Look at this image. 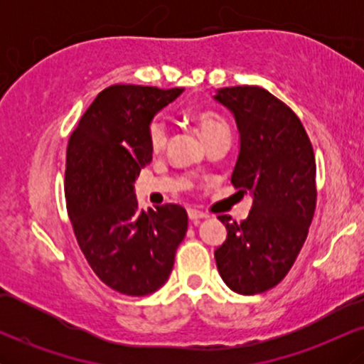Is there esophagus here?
<instances>
[{
  "label": "esophagus",
  "instance_id": "esophagus-1",
  "mask_svg": "<svg viewBox=\"0 0 364 364\" xmlns=\"http://www.w3.org/2000/svg\"><path fill=\"white\" fill-rule=\"evenodd\" d=\"M188 217H190L191 223H198V220L205 219L207 214H203V212L196 210V208H188Z\"/></svg>",
  "mask_w": 364,
  "mask_h": 364
}]
</instances>
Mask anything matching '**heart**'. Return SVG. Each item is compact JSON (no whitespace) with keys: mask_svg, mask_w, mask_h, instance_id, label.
Wrapping results in <instances>:
<instances>
[{"mask_svg":"<svg viewBox=\"0 0 364 364\" xmlns=\"http://www.w3.org/2000/svg\"><path fill=\"white\" fill-rule=\"evenodd\" d=\"M193 121L205 144L219 139V136H231V128H229L228 121L223 116L215 114V112L198 111L193 116ZM147 140L152 152H161L166 147V144H168V128H166L164 121L159 118L150 121L147 127Z\"/></svg>","mask_w":364,"mask_h":364,"instance_id":"heart-1","label":"heart"}]
</instances>
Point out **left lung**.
I'll return each instance as SVG.
<instances>
[{"instance_id": "left-lung-1", "label": "left lung", "mask_w": 364, "mask_h": 364, "mask_svg": "<svg viewBox=\"0 0 364 364\" xmlns=\"http://www.w3.org/2000/svg\"><path fill=\"white\" fill-rule=\"evenodd\" d=\"M215 99L240 129L231 183L253 196L240 224L219 215L228 237L215 250V263L232 291L260 294L286 277L308 236L316 207L315 154L296 112L269 90L225 87Z\"/></svg>"}]
</instances>
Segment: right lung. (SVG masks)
<instances>
[{"label": "right lung", "instance_id": "obj_1", "mask_svg": "<svg viewBox=\"0 0 364 364\" xmlns=\"http://www.w3.org/2000/svg\"><path fill=\"white\" fill-rule=\"evenodd\" d=\"M181 92V87H107L68 140L65 198L73 232L90 269L121 294L157 291L186 235L185 208L166 203L139 210L133 186L152 161L149 123Z\"/></svg>", "mask_w": 364, "mask_h": 364}]
</instances>
